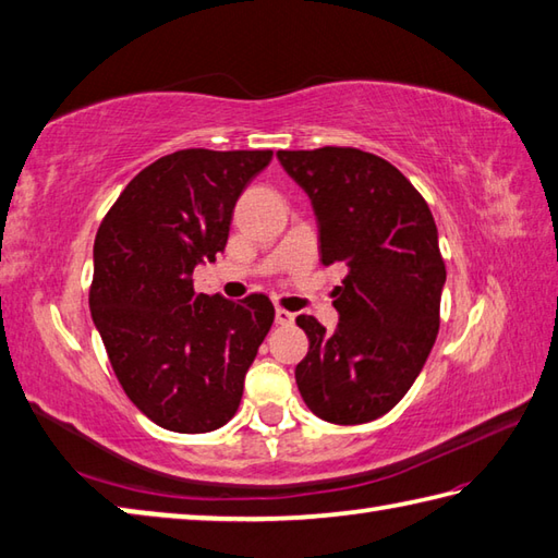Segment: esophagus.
Wrapping results in <instances>:
<instances>
[{
	"label": "esophagus",
	"mask_w": 558,
	"mask_h": 558,
	"mask_svg": "<svg viewBox=\"0 0 558 558\" xmlns=\"http://www.w3.org/2000/svg\"><path fill=\"white\" fill-rule=\"evenodd\" d=\"M294 322V314L292 312H288V310H276V324H280V326H288V324H292Z\"/></svg>",
	"instance_id": "1"
}]
</instances>
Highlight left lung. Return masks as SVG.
I'll use <instances>...</instances> for the list:
<instances>
[{"label": "left lung", "mask_w": 558, "mask_h": 558, "mask_svg": "<svg viewBox=\"0 0 558 558\" xmlns=\"http://www.w3.org/2000/svg\"><path fill=\"white\" fill-rule=\"evenodd\" d=\"M319 217L322 264L343 266L333 333L310 314V353L294 369L314 416L357 425L385 416L416 381L440 331L445 260L438 227L403 173L355 147L280 149Z\"/></svg>", "instance_id": "8db88e82"}]
</instances>
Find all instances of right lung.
I'll return each instance as SVG.
<instances>
[{"label": "right lung", "instance_id": "add662e5", "mask_svg": "<svg viewBox=\"0 0 558 558\" xmlns=\"http://www.w3.org/2000/svg\"><path fill=\"white\" fill-rule=\"evenodd\" d=\"M270 149H179L142 169L94 242L89 307L128 399L173 433L234 416L244 375L276 310L266 294L225 300L193 288V268L227 244L239 195Z\"/></svg>", "mask_w": 558, "mask_h": 558}]
</instances>
